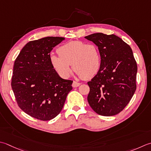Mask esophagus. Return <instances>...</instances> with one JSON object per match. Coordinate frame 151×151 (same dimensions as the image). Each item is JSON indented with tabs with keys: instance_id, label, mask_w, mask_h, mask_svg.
<instances>
[{
	"instance_id": "obj_1",
	"label": "esophagus",
	"mask_w": 151,
	"mask_h": 151,
	"mask_svg": "<svg viewBox=\"0 0 151 151\" xmlns=\"http://www.w3.org/2000/svg\"><path fill=\"white\" fill-rule=\"evenodd\" d=\"M80 85H81V83H80V82H76V81H74L73 82V84H72L73 88L78 87V86H79Z\"/></svg>"
}]
</instances>
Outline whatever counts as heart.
I'll use <instances>...</instances> for the list:
<instances>
[{
	"mask_svg": "<svg viewBox=\"0 0 151 151\" xmlns=\"http://www.w3.org/2000/svg\"><path fill=\"white\" fill-rule=\"evenodd\" d=\"M58 53L59 55H50V60L54 69L63 78L70 76L71 65L76 73L85 79L92 78L100 69L101 56L95 44L70 41L60 46Z\"/></svg>",
	"mask_w": 151,
	"mask_h": 151,
	"instance_id": "obj_1",
	"label": "heart"
}]
</instances>
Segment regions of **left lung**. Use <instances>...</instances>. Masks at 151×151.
Segmentation results:
<instances>
[{"label":"left lung","mask_w":151,"mask_h":151,"mask_svg":"<svg viewBox=\"0 0 151 151\" xmlns=\"http://www.w3.org/2000/svg\"><path fill=\"white\" fill-rule=\"evenodd\" d=\"M97 46L101 56L98 73L88 82V101L99 115L120 113L136 90L137 63L128 44L114 35L97 32L85 37Z\"/></svg>","instance_id":"obj_1"}]
</instances>
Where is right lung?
<instances>
[{"label": "right lung", "mask_w": 151, "mask_h": 151, "mask_svg": "<svg viewBox=\"0 0 151 151\" xmlns=\"http://www.w3.org/2000/svg\"><path fill=\"white\" fill-rule=\"evenodd\" d=\"M65 40L48 37L30 41L14 65L11 86L19 107L35 119L47 121L60 114L73 89V81L59 76L50 63V52Z\"/></svg>", "instance_id": "add662e5"}]
</instances>
